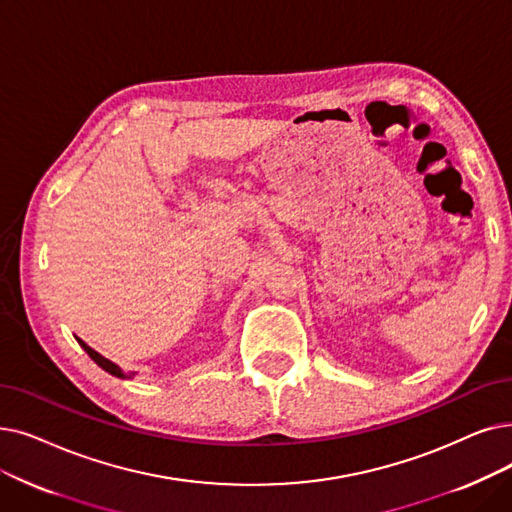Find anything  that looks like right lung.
Listing matches in <instances>:
<instances>
[{"instance_id":"1","label":"right lung","mask_w":512,"mask_h":512,"mask_svg":"<svg viewBox=\"0 0 512 512\" xmlns=\"http://www.w3.org/2000/svg\"><path fill=\"white\" fill-rule=\"evenodd\" d=\"M77 341H79V345H81V347L87 351V355H90V358H92V360H94V362H96V364H98L102 370H106L108 374H113V376H119V379H127V374H125V372H123V370H121L117 364H113V362H110V360H106L104 355H100L98 351H94L90 345L83 343L81 339H77Z\"/></svg>"}]
</instances>
